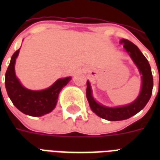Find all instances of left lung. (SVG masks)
<instances>
[{
  "instance_id": "obj_1",
  "label": "left lung",
  "mask_w": 160,
  "mask_h": 160,
  "mask_svg": "<svg viewBox=\"0 0 160 160\" xmlns=\"http://www.w3.org/2000/svg\"><path fill=\"white\" fill-rule=\"evenodd\" d=\"M120 43L124 45V49L129 54L134 64L139 68V72L142 74V88L139 96L134 102L126 106L109 108L98 104L91 95V89L89 81H87L86 88V97L88 102L93 112L98 116L109 121H117L129 119L137 113H139L147 105L152 95L153 90V75L151 68L148 60L141 53L139 48L134 43L126 39H122Z\"/></svg>"
}]
</instances>
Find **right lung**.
<instances>
[{"instance_id": "obj_1", "label": "right lung", "mask_w": 160, "mask_h": 160, "mask_svg": "<svg viewBox=\"0 0 160 160\" xmlns=\"http://www.w3.org/2000/svg\"><path fill=\"white\" fill-rule=\"evenodd\" d=\"M20 49L11 56L5 75V84L11 102L22 113L31 116H42L52 111L56 105L59 93L71 77L56 80L48 89L31 90L23 87L15 74V62Z\"/></svg>"}]
</instances>
